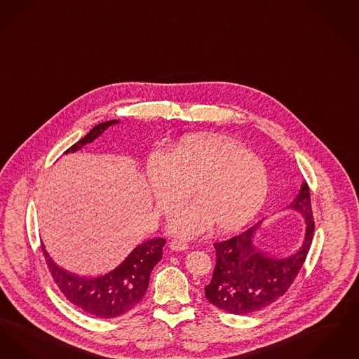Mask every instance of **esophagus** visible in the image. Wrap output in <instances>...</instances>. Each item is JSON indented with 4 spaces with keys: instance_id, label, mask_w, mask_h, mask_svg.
I'll use <instances>...</instances> for the list:
<instances>
[{
    "instance_id": "esophagus-1",
    "label": "esophagus",
    "mask_w": 359,
    "mask_h": 359,
    "mask_svg": "<svg viewBox=\"0 0 359 359\" xmlns=\"http://www.w3.org/2000/svg\"><path fill=\"white\" fill-rule=\"evenodd\" d=\"M169 248L175 252H181V250H187L189 248V245L182 243V241H178V240H172V243L169 244Z\"/></svg>"
}]
</instances>
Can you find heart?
Masks as SVG:
<instances>
[{
    "mask_svg": "<svg viewBox=\"0 0 359 359\" xmlns=\"http://www.w3.org/2000/svg\"><path fill=\"white\" fill-rule=\"evenodd\" d=\"M146 189L156 210L168 213L191 190L194 203L175 209L169 233L191 238L208 231L241 228L263 208L269 175L259 158L237 142L193 135L177 142L166 154L154 151L144 165Z\"/></svg>",
    "mask_w": 359,
    "mask_h": 359,
    "instance_id": "1",
    "label": "heart"
}]
</instances>
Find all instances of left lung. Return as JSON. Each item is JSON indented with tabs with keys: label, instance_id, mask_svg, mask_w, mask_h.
<instances>
[{
	"label": "left lung",
	"instance_id": "obj_1",
	"mask_svg": "<svg viewBox=\"0 0 359 359\" xmlns=\"http://www.w3.org/2000/svg\"><path fill=\"white\" fill-rule=\"evenodd\" d=\"M283 210L299 213L304 224L303 240L297 250L285 255H271L256 244V236L265 219L232 238L215 244L216 268L205 297L224 311L247 315L259 311L285 294L295 280L313 237L310 189L306 181L292 203Z\"/></svg>",
	"mask_w": 359,
	"mask_h": 359
}]
</instances>
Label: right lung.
<instances>
[{"label":"right lung","instance_id":"obj_1","mask_svg":"<svg viewBox=\"0 0 359 359\" xmlns=\"http://www.w3.org/2000/svg\"><path fill=\"white\" fill-rule=\"evenodd\" d=\"M121 121H107L95 126L86 137L72 144L64 154L76 153L86 144L97 140L109 127L119 125ZM165 240H144L131 250L121 264L97 276H83L67 271L53 262L43 244V253L53 280L69 302L80 310L97 318H116L134 309L144 297L150 273L162 259Z\"/></svg>","mask_w":359,"mask_h":359}]
</instances>
